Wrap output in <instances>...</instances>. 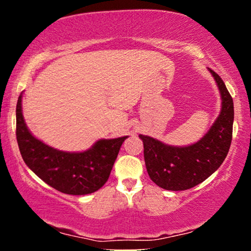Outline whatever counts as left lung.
<instances>
[{
	"label": "left lung",
	"mask_w": 251,
	"mask_h": 251,
	"mask_svg": "<svg viewBox=\"0 0 251 251\" xmlns=\"http://www.w3.org/2000/svg\"><path fill=\"white\" fill-rule=\"evenodd\" d=\"M222 96V112L214 126L198 143L175 147L140 135L144 159L150 178L168 191H184L197 186L221 167L232 142L234 106L221 76L212 70Z\"/></svg>",
	"instance_id": "left-lung-1"
}]
</instances>
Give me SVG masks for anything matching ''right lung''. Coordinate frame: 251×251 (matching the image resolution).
<instances>
[{"mask_svg":"<svg viewBox=\"0 0 251 251\" xmlns=\"http://www.w3.org/2000/svg\"><path fill=\"white\" fill-rule=\"evenodd\" d=\"M16 136L24 161L44 183L61 193L90 194L106 181L126 137L101 139L81 153L61 152L36 139L28 131L22 113V95L16 107Z\"/></svg>","mask_w":251,"mask_h":251,"instance_id":"obj_1","label":"right lung"}]
</instances>
